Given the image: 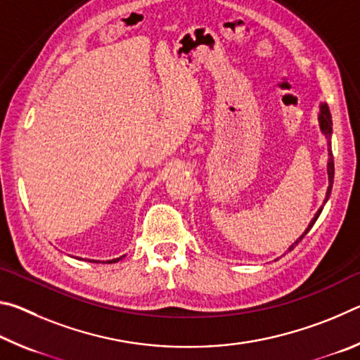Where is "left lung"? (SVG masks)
Here are the masks:
<instances>
[{"label": "left lung", "mask_w": 360, "mask_h": 360, "mask_svg": "<svg viewBox=\"0 0 360 360\" xmlns=\"http://www.w3.org/2000/svg\"><path fill=\"white\" fill-rule=\"evenodd\" d=\"M319 124H321V130H322V133H324V135L327 136V139H328V163H327V173H328V188H327V193H326V202L328 200V197H330V192H332V186H333V172H335V168H333V155H332V149H330V135H332V115H330V111H328V106L326 105V103H322L321 105V114H319ZM326 202H324V205H326ZM322 208H324V206H321V210L316 212V216L311 219V222H309V225H308V229L304 230V233L300 236V238H298L294 245H292L290 248H289V251H292V249H294L298 243H300L302 240H303V236L308 233L309 230H311V227L314 225V222L318 221V217H319V214H321V211H322Z\"/></svg>", "instance_id": "left-lung-1"}]
</instances>
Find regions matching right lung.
<instances>
[{"label":"right lung","instance_id":"add662e5","mask_svg":"<svg viewBox=\"0 0 360 360\" xmlns=\"http://www.w3.org/2000/svg\"><path fill=\"white\" fill-rule=\"evenodd\" d=\"M124 257V255H122ZM122 257H117V259H112V260H108V264H115V262H119ZM90 262H95V260H90Z\"/></svg>","mask_w":360,"mask_h":360}]
</instances>
